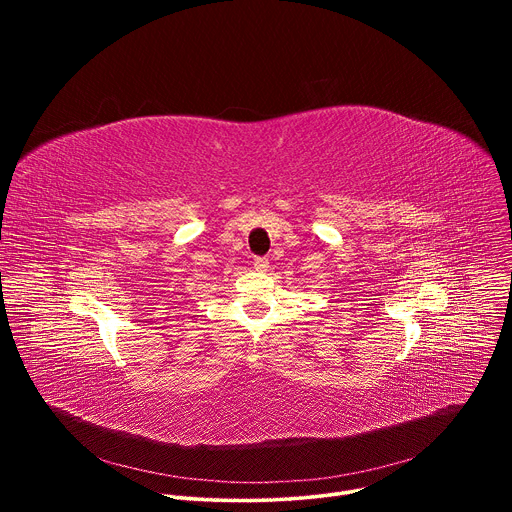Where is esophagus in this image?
Here are the masks:
<instances>
[{
  "label": "esophagus",
  "instance_id": "34e87169",
  "mask_svg": "<svg viewBox=\"0 0 512 512\" xmlns=\"http://www.w3.org/2000/svg\"><path fill=\"white\" fill-rule=\"evenodd\" d=\"M253 267H255L259 273H263V271L269 269V261H267L265 257H255V259H253Z\"/></svg>",
  "mask_w": 512,
  "mask_h": 512
}]
</instances>
